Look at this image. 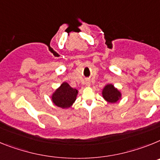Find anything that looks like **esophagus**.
I'll list each match as a JSON object with an SVG mask.
<instances>
[{
    "instance_id": "esophagus-1",
    "label": "esophagus",
    "mask_w": 160,
    "mask_h": 160,
    "mask_svg": "<svg viewBox=\"0 0 160 160\" xmlns=\"http://www.w3.org/2000/svg\"><path fill=\"white\" fill-rule=\"evenodd\" d=\"M86 84H87V85H90V81H89V80H87V81H86Z\"/></svg>"
}]
</instances>
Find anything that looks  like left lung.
I'll return each instance as SVG.
<instances>
[{
	"label": "left lung",
	"mask_w": 160,
	"mask_h": 160,
	"mask_svg": "<svg viewBox=\"0 0 160 160\" xmlns=\"http://www.w3.org/2000/svg\"><path fill=\"white\" fill-rule=\"evenodd\" d=\"M103 97L109 103H115L120 99L121 92L113 87V84H107L102 91Z\"/></svg>",
	"instance_id": "left-lung-1"
}]
</instances>
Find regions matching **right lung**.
Segmentation results:
<instances>
[{"instance_id": "add662e5", "label": "right lung", "mask_w": 160, "mask_h": 160, "mask_svg": "<svg viewBox=\"0 0 160 160\" xmlns=\"http://www.w3.org/2000/svg\"><path fill=\"white\" fill-rule=\"evenodd\" d=\"M77 93L78 91L76 88H72L68 83L64 82L53 93L52 101L56 106L67 109L74 103Z\"/></svg>"}]
</instances>
